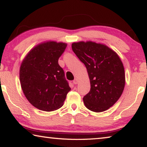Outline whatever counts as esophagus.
Segmentation results:
<instances>
[{"mask_svg": "<svg viewBox=\"0 0 147 147\" xmlns=\"http://www.w3.org/2000/svg\"><path fill=\"white\" fill-rule=\"evenodd\" d=\"M78 79L77 78H74V80H73V83L74 84H77V83H78Z\"/></svg>", "mask_w": 147, "mask_h": 147, "instance_id": "obj_1", "label": "esophagus"}]
</instances>
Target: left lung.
I'll list each match as a JSON object with an SVG mask.
<instances>
[{
	"label": "left lung",
	"instance_id": "obj_1",
	"mask_svg": "<svg viewBox=\"0 0 147 147\" xmlns=\"http://www.w3.org/2000/svg\"><path fill=\"white\" fill-rule=\"evenodd\" d=\"M74 54L88 71L91 89L84 96L86 107L94 112L108 109L120 98L125 85L123 64L115 51L92 41L72 44Z\"/></svg>",
	"mask_w": 147,
	"mask_h": 147
}]
</instances>
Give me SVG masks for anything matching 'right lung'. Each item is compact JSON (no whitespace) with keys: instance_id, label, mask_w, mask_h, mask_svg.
<instances>
[{"instance_id":"1","label":"right lung","mask_w":147,"mask_h":147,"mask_svg":"<svg viewBox=\"0 0 147 147\" xmlns=\"http://www.w3.org/2000/svg\"><path fill=\"white\" fill-rule=\"evenodd\" d=\"M67 43L47 41L39 44L23 59L19 71L21 88L35 108L52 111L63 106L71 90L58 64Z\"/></svg>"}]
</instances>
